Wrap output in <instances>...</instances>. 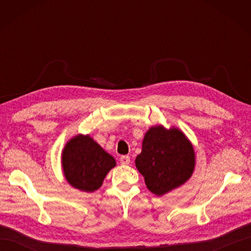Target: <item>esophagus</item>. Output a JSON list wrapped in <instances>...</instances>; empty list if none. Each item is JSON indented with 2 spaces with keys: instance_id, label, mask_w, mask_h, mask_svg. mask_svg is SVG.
<instances>
[{
  "instance_id": "1",
  "label": "esophagus",
  "mask_w": 251,
  "mask_h": 251,
  "mask_svg": "<svg viewBox=\"0 0 251 251\" xmlns=\"http://www.w3.org/2000/svg\"><path fill=\"white\" fill-rule=\"evenodd\" d=\"M120 162L124 165H128L130 162V157L128 155H122L120 157Z\"/></svg>"
}]
</instances>
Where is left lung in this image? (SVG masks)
Instances as JSON below:
<instances>
[{"instance_id":"8db88e82","label":"left lung","mask_w":251,"mask_h":251,"mask_svg":"<svg viewBox=\"0 0 251 251\" xmlns=\"http://www.w3.org/2000/svg\"><path fill=\"white\" fill-rule=\"evenodd\" d=\"M193 147L177 128L162 126L148 130L142 151L136 158V167L145 178L148 189L161 196L178 188L193 173Z\"/></svg>"}]
</instances>
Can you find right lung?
Segmentation results:
<instances>
[{"instance_id": "1", "label": "right lung", "mask_w": 251, "mask_h": 251, "mask_svg": "<svg viewBox=\"0 0 251 251\" xmlns=\"http://www.w3.org/2000/svg\"><path fill=\"white\" fill-rule=\"evenodd\" d=\"M115 166V159L89 136L78 135L67 143L62 167L68 182L75 189L93 192Z\"/></svg>"}]
</instances>
